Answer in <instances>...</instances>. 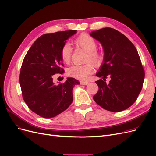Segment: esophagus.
Masks as SVG:
<instances>
[{"label": "esophagus", "instance_id": "esophagus-1", "mask_svg": "<svg viewBox=\"0 0 156 156\" xmlns=\"http://www.w3.org/2000/svg\"><path fill=\"white\" fill-rule=\"evenodd\" d=\"M80 84H82V85H87V84H88V82H87V81H81V82H80Z\"/></svg>", "mask_w": 156, "mask_h": 156}]
</instances>
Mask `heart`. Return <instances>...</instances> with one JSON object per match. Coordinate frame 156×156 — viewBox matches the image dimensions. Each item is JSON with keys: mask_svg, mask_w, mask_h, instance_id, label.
Returning <instances> with one entry per match:
<instances>
[{"mask_svg": "<svg viewBox=\"0 0 156 156\" xmlns=\"http://www.w3.org/2000/svg\"><path fill=\"white\" fill-rule=\"evenodd\" d=\"M75 43L88 53L87 60L91 62L94 66L100 65L103 59V56L96 49L97 43L93 37L87 34H83L78 36L75 40ZM72 49L70 44L66 43L62 47L60 51V56L64 62L68 63L71 59ZM94 71L91 64L84 65H73L67 70V75L71 77L77 79L84 80Z\"/></svg>", "mask_w": 156, "mask_h": 156, "instance_id": "1", "label": "heart"}]
</instances>
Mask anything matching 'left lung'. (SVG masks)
Masks as SVG:
<instances>
[{"label": "left lung", "mask_w": 156, "mask_h": 156, "mask_svg": "<svg viewBox=\"0 0 156 156\" xmlns=\"http://www.w3.org/2000/svg\"><path fill=\"white\" fill-rule=\"evenodd\" d=\"M90 35L101 44L104 53L96 74L103 79L96 81L99 90L94 100L107 111L126 110L136 101L144 79L138 52L126 36L112 28L92 31ZM107 75L112 78L108 84L104 81Z\"/></svg>", "instance_id": "8db88e82"}]
</instances>
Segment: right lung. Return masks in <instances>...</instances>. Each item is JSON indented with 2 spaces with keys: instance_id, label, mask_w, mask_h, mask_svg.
I'll use <instances>...</instances> for the list:
<instances>
[{
  "instance_id": "right-lung-1",
  "label": "right lung",
  "mask_w": 156,
  "mask_h": 156,
  "mask_svg": "<svg viewBox=\"0 0 156 156\" xmlns=\"http://www.w3.org/2000/svg\"><path fill=\"white\" fill-rule=\"evenodd\" d=\"M77 30L45 34L38 37L26 54L21 68L20 83L22 95L30 109L50 119L67 109L73 101L72 90L78 80L68 77L55 84L53 75L64 72L60 56L62 47Z\"/></svg>"
}]
</instances>
